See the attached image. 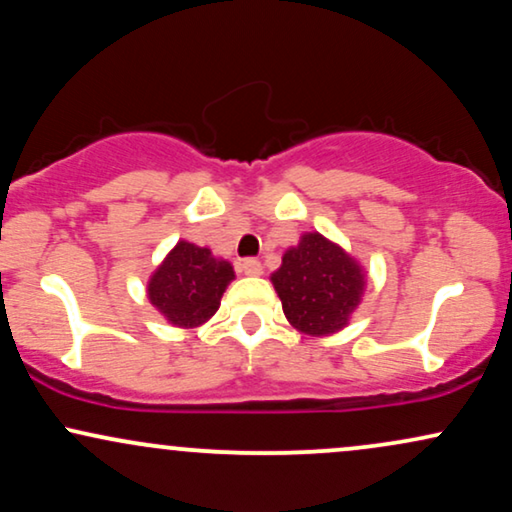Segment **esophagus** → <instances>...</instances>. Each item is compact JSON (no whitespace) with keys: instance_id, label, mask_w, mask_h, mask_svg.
Returning <instances> with one entry per match:
<instances>
[{"instance_id":"obj_1","label":"esophagus","mask_w":512,"mask_h":512,"mask_svg":"<svg viewBox=\"0 0 512 512\" xmlns=\"http://www.w3.org/2000/svg\"><path fill=\"white\" fill-rule=\"evenodd\" d=\"M240 269H243L248 276H260L262 274V262L255 260V257H245L243 262H240Z\"/></svg>"}]
</instances>
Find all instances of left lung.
Wrapping results in <instances>:
<instances>
[{
  "mask_svg": "<svg viewBox=\"0 0 512 512\" xmlns=\"http://www.w3.org/2000/svg\"><path fill=\"white\" fill-rule=\"evenodd\" d=\"M284 315L313 337L342 330L361 301L363 274L342 248L320 233L303 236L272 274Z\"/></svg>",
  "mask_w": 512,
  "mask_h": 512,
  "instance_id": "8db88e82",
  "label": "left lung"
}]
</instances>
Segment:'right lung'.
Returning a JSON list of instances; mask_svg holds the SVG:
<instances>
[{
    "mask_svg": "<svg viewBox=\"0 0 512 512\" xmlns=\"http://www.w3.org/2000/svg\"><path fill=\"white\" fill-rule=\"evenodd\" d=\"M233 267L180 240L149 281L151 303L175 327H197L219 310Z\"/></svg>",
    "mask_w": 512,
    "mask_h": 512,
    "instance_id": "obj_1",
    "label": "right lung"
}]
</instances>
